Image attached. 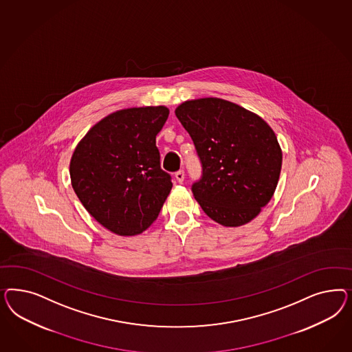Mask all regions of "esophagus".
<instances>
[{
  "label": "esophagus",
  "mask_w": 352,
  "mask_h": 352,
  "mask_svg": "<svg viewBox=\"0 0 352 352\" xmlns=\"http://www.w3.org/2000/svg\"><path fill=\"white\" fill-rule=\"evenodd\" d=\"M175 179H177V182L178 183H182V182L184 181V171L183 170H178L177 173H175Z\"/></svg>",
  "instance_id": "1"
}]
</instances>
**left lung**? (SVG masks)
Segmentation results:
<instances>
[{
	"label": "left lung",
	"mask_w": 352,
	"mask_h": 352,
	"mask_svg": "<svg viewBox=\"0 0 352 352\" xmlns=\"http://www.w3.org/2000/svg\"><path fill=\"white\" fill-rule=\"evenodd\" d=\"M175 115L201 164L192 193L204 212L227 227L250 222L276 190L283 155L266 122L218 98L182 103Z\"/></svg>",
	"instance_id": "1"
}]
</instances>
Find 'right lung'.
<instances>
[{
	"label": "right lung",
	"instance_id": "right-lung-1",
	"mask_svg": "<svg viewBox=\"0 0 352 352\" xmlns=\"http://www.w3.org/2000/svg\"><path fill=\"white\" fill-rule=\"evenodd\" d=\"M166 107L121 109L100 120L77 144L69 174L86 210L113 234L143 232L159 217L173 183L156 147Z\"/></svg>",
	"mask_w": 352,
	"mask_h": 352
}]
</instances>
